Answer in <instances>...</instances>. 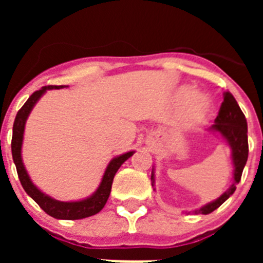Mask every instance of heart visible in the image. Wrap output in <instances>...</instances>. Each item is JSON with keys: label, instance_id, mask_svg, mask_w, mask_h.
Wrapping results in <instances>:
<instances>
[{"label": "heart", "instance_id": "b5f03b06", "mask_svg": "<svg viewBox=\"0 0 263 263\" xmlns=\"http://www.w3.org/2000/svg\"><path fill=\"white\" fill-rule=\"evenodd\" d=\"M182 90L178 96V101L182 103L180 109V120L187 126H196V125L203 124L206 118L210 117L211 110H212V103L208 95L203 92H191Z\"/></svg>", "mask_w": 263, "mask_h": 263}]
</instances>
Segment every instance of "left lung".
Segmentation results:
<instances>
[{
    "mask_svg": "<svg viewBox=\"0 0 263 263\" xmlns=\"http://www.w3.org/2000/svg\"><path fill=\"white\" fill-rule=\"evenodd\" d=\"M211 132H217L222 138L228 142V145L232 148V159H233V183L231 187L221 196L205 204L204 206L195 210V215H208L217 210L225 200L233 195L236 191V185L240 183L241 175H242L243 167L248 160V154H249V145H248V122L243 116L242 110L237 104L236 99L231 92H225L224 101H222L218 115L215 120V124L211 126ZM155 178L154 170L152 171V184L154 187Z\"/></svg>",
    "mask_w": 263,
    "mask_h": 263,
    "instance_id": "left-lung-1",
    "label": "left lung"
}]
</instances>
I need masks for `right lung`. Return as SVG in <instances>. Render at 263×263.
Returning <instances> with one entry per match:
<instances>
[{
  "label": "right lung",
  "mask_w": 263,
  "mask_h": 263,
  "mask_svg": "<svg viewBox=\"0 0 263 263\" xmlns=\"http://www.w3.org/2000/svg\"><path fill=\"white\" fill-rule=\"evenodd\" d=\"M64 85H47V87H42L41 89L34 92L31 96L29 97L26 103L23 104L22 108L18 110L15 120H14L13 125V138H11V155H13L14 164L17 167L18 178L21 180L23 190L26 191V194L31 197L32 200L35 201L42 210L45 211L47 215L51 217L59 218V220H79V218H85L89 216H93L99 213L103 210L104 205L108 201V197L110 195L111 183H113V178H115L116 173L121 167V164L124 163L125 160L129 159L134 152L125 153L122 155L113 158L109 162L108 167H106L105 173H104L103 180L100 183L99 188L96 190L93 195H90L89 197L84 199V200L79 201H59L55 200L48 195L43 194V192L36 187L34 183L31 182L29 174H27L26 168L23 166L22 155H21V150H22V142H23V133H25V125H26V120L29 117L30 111L32 110L34 105L36 104L39 99L43 96L46 90L48 89H62Z\"/></svg>",
  "instance_id": "add662e5"
}]
</instances>
